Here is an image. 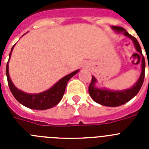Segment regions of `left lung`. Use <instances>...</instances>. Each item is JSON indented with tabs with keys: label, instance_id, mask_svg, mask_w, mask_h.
I'll return each mask as SVG.
<instances>
[{
	"label": "left lung",
	"instance_id": "1",
	"mask_svg": "<svg viewBox=\"0 0 149 149\" xmlns=\"http://www.w3.org/2000/svg\"><path fill=\"white\" fill-rule=\"evenodd\" d=\"M112 28L117 32L123 33L124 35L132 39L134 45H135L136 50L142 55V57H143V60H142V72L140 77H139L137 82L134 84V86L128 89L122 91H110L107 90V89H98L95 86V83L96 82L95 78L93 76L92 77V81H91V84L89 86V93L93 101H95L96 103H98L101 105H104V106L118 107L127 103V101L132 99L140 90L143 81H144L146 62H145V58L143 55V53H142L140 45H139L136 38L134 37L131 34H129L126 31V30H125L122 27L113 26Z\"/></svg>",
	"mask_w": 149,
	"mask_h": 149
}]
</instances>
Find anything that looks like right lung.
<instances>
[{
  "mask_svg": "<svg viewBox=\"0 0 149 149\" xmlns=\"http://www.w3.org/2000/svg\"><path fill=\"white\" fill-rule=\"evenodd\" d=\"M14 46L15 45L13 46L11 51H13ZM11 54L12 52H10L9 60H10ZM9 60L6 64V74L7 77L8 85H9L12 94L19 103L33 110H47V109L56 106L63 98L68 81L78 72V70L74 71L72 73L65 76L55 85H54L51 89L45 91L43 93H38V94H27L17 89L12 83L11 79L9 75V66H8Z\"/></svg>",
  "mask_w": 149,
  "mask_h": 149,
  "instance_id": "1",
  "label": "right lung"
}]
</instances>
